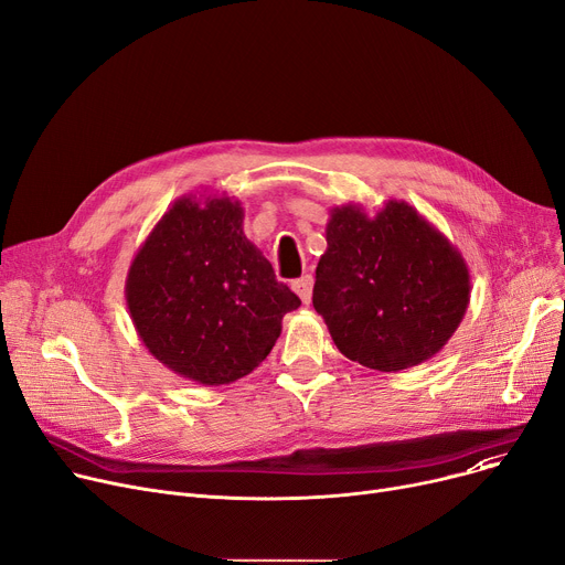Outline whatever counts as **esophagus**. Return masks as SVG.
Returning a JSON list of instances; mask_svg holds the SVG:
<instances>
[{
    "mask_svg": "<svg viewBox=\"0 0 565 565\" xmlns=\"http://www.w3.org/2000/svg\"><path fill=\"white\" fill-rule=\"evenodd\" d=\"M292 290L300 295V300H302L305 305H309V302H311V290H313V277H311V275H305V277H300V279H295V281H292Z\"/></svg>",
    "mask_w": 565,
    "mask_h": 565,
    "instance_id": "1",
    "label": "esophagus"
}]
</instances>
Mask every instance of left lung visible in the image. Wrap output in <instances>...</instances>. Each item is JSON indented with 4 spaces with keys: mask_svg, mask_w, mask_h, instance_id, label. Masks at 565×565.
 Instances as JSON below:
<instances>
[{
    "mask_svg": "<svg viewBox=\"0 0 565 565\" xmlns=\"http://www.w3.org/2000/svg\"><path fill=\"white\" fill-rule=\"evenodd\" d=\"M316 267L313 309L348 360L396 373L437 354L469 305L462 254L405 201L373 217L362 205L330 213Z\"/></svg>",
    "mask_w": 565,
    "mask_h": 565,
    "instance_id": "1",
    "label": "left lung"
}]
</instances>
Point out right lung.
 <instances>
[{
	"label": "right lung",
	"mask_w": 565,
	"mask_h": 565,
	"mask_svg": "<svg viewBox=\"0 0 565 565\" xmlns=\"http://www.w3.org/2000/svg\"><path fill=\"white\" fill-rule=\"evenodd\" d=\"M231 196H181L135 254L126 302L141 343L175 375L220 387L249 375L300 298L247 241Z\"/></svg>",
	"instance_id": "add662e5"
}]
</instances>
